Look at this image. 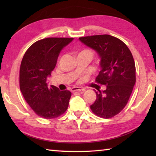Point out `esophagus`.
<instances>
[{
    "label": "esophagus",
    "mask_w": 156,
    "mask_h": 156,
    "mask_svg": "<svg viewBox=\"0 0 156 156\" xmlns=\"http://www.w3.org/2000/svg\"><path fill=\"white\" fill-rule=\"evenodd\" d=\"M71 90L72 92H75V91H79V92H84L85 90V89L82 88V87H73Z\"/></svg>",
    "instance_id": "esophagus-1"
}]
</instances>
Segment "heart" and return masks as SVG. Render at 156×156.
Returning <instances> with one entry per match:
<instances>
[{
  "mask_svg": "<svg viewBox=\"0 0 156 156\" xmlns=\"http://www.w3.org/2000/svg\"><path fill=\"white\" fill-rule=\"evenodd\" d=\"M88 54L92 55V52L90 50H88V49H84V50H82V51L79 53V54Z\"/></svg>",
  "mask_w": 156,
  "mask_h": 156,
  "instance_id": "1",
  "label": "heart"
}]
</instances>
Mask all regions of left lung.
<instances>
[{
  "label": "left lung",
  "instance_id": "obj_1",
  "mask_svg": "<svg viewBox=\"0 0 156 156\" xmlns=\"http://www.w3.org/2000/svg\"><path fill=\"white\" fill-rule=\"evenodd\" d=\"M79 40L97 51L101 71L96 82L107 87L102 92L95 90L97 99L90 105L91 110L100 117L111 118L125 108L135 84L133 55L123 42L109 35L87 36Z\"/></svg>",
  "mask_w": 156,
  "mask_h": 156
}]
</instances>
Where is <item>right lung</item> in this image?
I'll return each instance as SVG.
<instances>
[{"label": "right lung", "mask_w": 156, "mask_h": 156, "mask_svg": "<svg viewBox=\"0 0 156 156\" xmlns=\"http://www.w3.org/2000/svg\"><path fill=\"white\" fill-rule=\"evenodd\" d=\"M74 38L49 37L31 45L20 66L19 84L23 97L38 116L47 119L59 117L67 110L71 92L49 86L62 49Z\"/></svg>", "instance_id": "add662e5"}]
</instances>
